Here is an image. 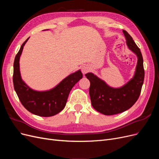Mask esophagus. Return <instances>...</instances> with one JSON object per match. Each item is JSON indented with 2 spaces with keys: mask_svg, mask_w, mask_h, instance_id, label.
Listing matches in <instances>:
<instances>
[{
  "mask_svg": "<svg viewBox=\"0 0 159 159\" xmlns=\"http://www.w3.org/2000/svg\"><path fill=\"white\" fill-rule=\"evenodd\" d=\"M81 71H82L83 74H87L88 72H89V71L90 70V69H89V66H88L87 65L83 66L82 67H81Z\"/></svg>",
  "mask_w": 159,
  "mask_h": 159,
  "instance_id": "1",
  "label": "esophagus"
}]
</instances>
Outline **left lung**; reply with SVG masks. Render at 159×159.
Segmentation results:
<instances>
[{
  "mask_svg": "<svg viewBox=\"0 0 159 159\" xmlns=\"http://www.w3.org/2000/svg\"><path fill=\"white\" fill-rule=\"evenodd\" d=\"M130 50L137 56V64L133 78L123 86L114 88L93 73L85 74L90 81L89 95L91 105L98 112L112 115L125 111L135 103L140 95L145 78L143 59L140 49L129 33L123 30Z\"/></svg>",
  "mask_w": 159,
  "mask_h": 159,
  "instance_id": "obj_1",
  "label": "left lung"
}]
</instances>
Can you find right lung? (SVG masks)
<instances>
[{
	"label": "right lung",
	"mask_w": 159,
	"mask_h": 159,
	"mask_svg": "<svg viewBox=\"0 0 159 159\" xmlns=\"http://www.w3.org/2000/svg\"><path fill=\"white\" fill-rule=\"evenodd\" d=\"M29 38L22 44L14 61L13 84L21 103L28 111L41 117H51L65 107L69 93L74 85L83 78L80 70L69 75L56 87L47 91L31 89L22 80L20 71V57Z\"/></svg>",
	"instance_id": "right-lung-1"
}]
</instances>
